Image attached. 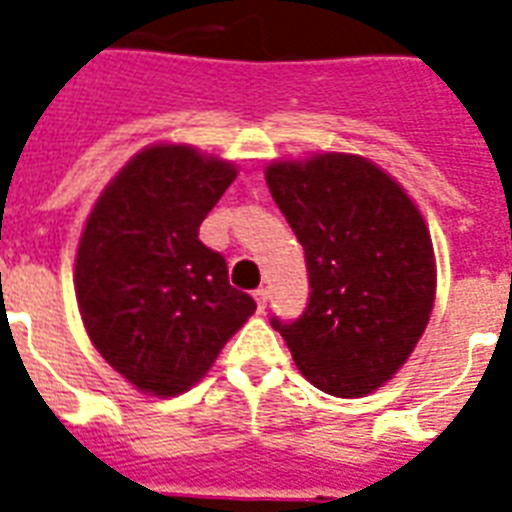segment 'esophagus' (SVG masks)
Here are the masks:
<instances>
[{
    "mask_svg": "<svg viewBox=\"0 0 512 512\" xmlns=\"http://www.w3.org/2000/svg\"><path fill=\"white\" fill-rule=\"evenodd\" d=\"M253 298H256V308H259L261 314H264L266 303H269V290H266V287H259V290L253 293Z\"/></svg>",
    "mask_w": 512,
    "mask_h": 512,
    "instance_id": "obj_1",
    "label": "esophagus"
}]
</instances>
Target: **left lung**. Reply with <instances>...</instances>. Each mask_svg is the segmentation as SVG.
<instances>
[{
  "label": "left lung",
  "instance_id": "8db88e82",
  "mask_svg": "<svg viewBox=\"0 0 512 512\" xmlns=\"http://www.w3.org/2000/svg\"><path fill=\"white\" fill-rule=\"evenodd\" d=\"M264 175L311 282L301 319L272 327L314 387L363 398L398 374L429 324L432 235L403 185L366 156L277 159Z\"/></svg>",
  "mask_w": 512,
  "mask_h": 512
}]
</instances>
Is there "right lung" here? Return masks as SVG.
Wrapping results in <instances>:
<instances>
[{
  "instance_id": "right-lung-1",
  "label": "right lung",
  "mask_w": 512,
  "mask_h": 512,
  "mask_svg": "<svg viewBox=\"0 0 512 512\" xmlns=\"http://www.w3.org/2000/svg\"><path fill=\"white\" fill-rule=\"evenodd\" d=\"M238 167L188 143H154L96 198L80 232L75 298L101 358L135 390L183 395L256 311L198 227Z\"/></svg>"
}]
</instances>
